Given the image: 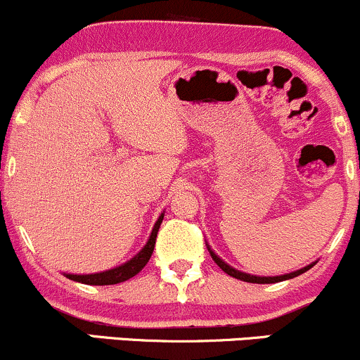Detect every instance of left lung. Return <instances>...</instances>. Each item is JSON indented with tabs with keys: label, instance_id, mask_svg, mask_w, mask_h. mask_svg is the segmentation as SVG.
I'll use <instances>...</instances> for the list:
<instances>
[{
	"label": "left lung",
	"instance_id": "8db88e82",
	"mask_svg": "<svg viewBox=\"0 0 360 360\" xmlns=\"http://www.w3.org/2000/svg\"><path fill=\"white\" fill-rule=\"evenodd\" d=\"M208 250H210V247H208ZM210 254H212L213 260H214V262H217V266L220 267V269H221L223 272H226V274H229V276H232V278H235V279L245 281V283H257V284H271V283H279V281H286V279L296 278V276L303 274V272H307L308 269H311V267H313V264H311V266H307V267H303V269H300V271H296V272H291V274L276 276V278H259V276H250V274H245V272L235 271L233 267H230V266H229V264H225V262H223V260H221L220 257H217V255H214V252L210 250Z\"/></svg>",
	"mask_w": 360,
	"mask_h": 360
}]
</instances>
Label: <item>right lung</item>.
Masks as SVG:
<instances>
[{"label":"right lung","mask_w":360,"mask_h":360,"mask_svg":"<svg viewBox=\"0 0 360 360\" xmlns=\"http://www.w3.org/2000/svg\"><path fill=\"white\" fill-rule=\"evenodd\" d=\"M164 214H160L159 220L154 225V230H152L150 238H148L147 245L143 247L142 250L135 255L134 259L128 260L127 264L117 267V269L111 271H105V272H98V274H88V276H77V274H65L69 279L77 281V283L82 284H93V286H106V284H118L123 283V281L134 278L135 274H139L140 271L146 267V264L150 259L152 252H154V245H155V238H157V232H159V226L162 223Z\"/></svg>","instance_id":"1"}]
</instances>
